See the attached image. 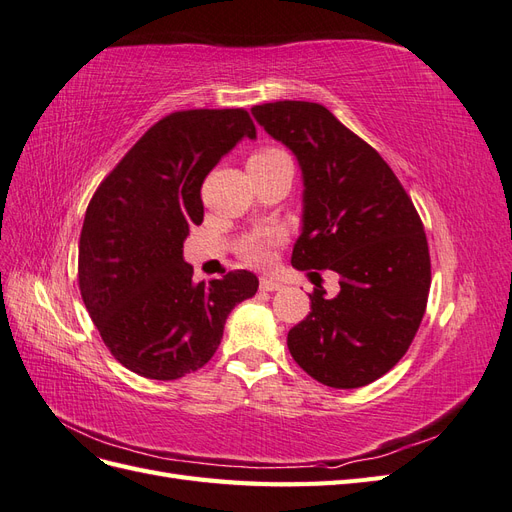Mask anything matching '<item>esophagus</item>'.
Segmentation results:
<instances>
[{"label":"esophagus","instance_id":"34e87169","mask_svg":"<svg viewBox=\"0 0 512 512\" xmlns=\"http://www.w3.org/2000/svg\"><path fill=\"white\" fill-rule=\"evenodd\" d=\"M280 288H282V284L277 282V280H273V277H269V275H262L260 277V290L273 292V290H280Z\"/></svg>","mask_w":512,"mask_h":512}]
</instances>
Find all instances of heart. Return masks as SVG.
<instances>
[{"mask_svg":"<svg viewBox=\"0 0 512 512\" xmlns=\"http://www.w3.org/2000/svg\"><path fill=\"white\" fill-rule=\"evenodd\" d=\"M282 160H288L286 153L282 149H275V147H265L256 151L254 156L250 158V162L247 164H271V162H282ZM277 237L273 235V232H269V235H262V237H252L247 239L243 245H241V256L252 262V265H262V262L267 260V250L269 245L275 241Z\"/></svg>","mask_w":512,"mask_h":512,"instance_id":"b5f03b06","label":"heart"}]
</instances>
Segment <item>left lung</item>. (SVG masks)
<instances>
[{
  "label": "left lung",
  "instance_id": "8db88e82",
  "mask_svg": "<svg viewBox=\"0 0 512 512\" xmlns=\"http://www.w3.org/2000/svg\"><path fill=\"white\" fill-rule=\"evenodd\" d=\"M252 115L303 173L292 267L339 275L337 297L320 284L309 294L312 312L288 331V350L314 380L359 389L393 369L421 327L431 286L423 222L391 166L329 108L284 100Z\"/></svg>",
  "mask_w": 512,
  "mask_h": 512
}]
</instances>
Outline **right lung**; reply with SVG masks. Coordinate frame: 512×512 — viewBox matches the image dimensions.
Segmentation results:
<instances>
[{
  "label": "right lung",
  "instance_id": "obj_1",
  "mask_svg": "<svg viewBox=\"0 0 512 512\" xmlns=\"http://www.w3.org/2000/svg\"><path fill=\"white\" fill-rule=\"evenodd\" d=\"M243 108L177 111L151 126L89 200L79 241V288L102 342L149 380H177L209 363L232 307L258 290L245 269L192 282L183 241L203 222V188L241 138Z\"/></svg>",
  "mask_w": 512,
  "mask_h": 512
}]
</instances>
